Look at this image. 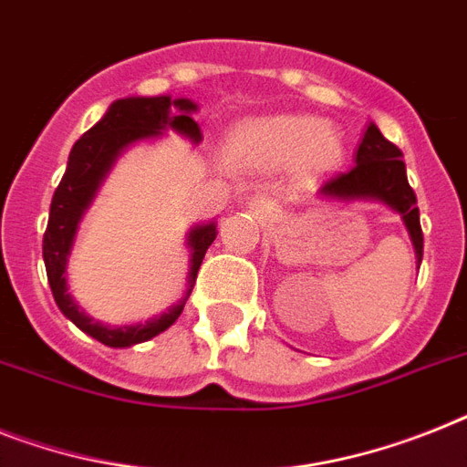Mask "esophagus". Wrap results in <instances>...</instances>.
<instances>
[{"label": "esophagus", "mask_w": 467, "mask_h": 467, "mask_svg": "<svg viewBox=\"0 0 467 467\" xmlns=\"http://www.w3.org/2000/svg\"><path fill=\"white\" fill-rule=\"evenodd\" d=\"M249 208H252V213L264 215V213H268V211H271V203H268L264 196H254V199L249 201Z\"/></svg>", "instance_id": "1"}]
</instances>
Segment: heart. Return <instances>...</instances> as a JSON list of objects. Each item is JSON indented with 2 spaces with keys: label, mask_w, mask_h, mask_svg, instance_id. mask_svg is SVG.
<instances>
[{
  "label": "heart",
  "mask_w": 467,
  "mask_h": 467,
  "mask_svg": "<svg viewBox=\"0 0 467 467\" xmlns=\"http://www.w3.org/2000/svg\"><path fill=\"white\" fill-rule=\"evenodd\" d=\"M234 161L283 168L302 162L324 170L340 161L343 143L336 127L312 115H271L246 119L227 139Z\"/></svg>",
  "instance_id": "obj_1"
}]
</instances>
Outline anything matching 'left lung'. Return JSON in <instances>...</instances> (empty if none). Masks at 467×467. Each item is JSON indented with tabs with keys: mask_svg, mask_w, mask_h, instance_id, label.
<instances>
[{
	"mask_svg": "<svg viewBox=\"0 0 467 467\" xmlns=\"http://www.w3.org/2000/svg\"><path fill=\"white\" fill-rule=\"evenodd\" d=\"M319 199L333 201H379L393 208L403 218L410 233L415 259L422 261V227L415 192L408 184L405 162L400 148L393 146L377 124H369L358 146L355 165L345 172L331 174L321 184Z\"/></svg>",
	"mask_w": 467,
	"mask_h": 467,
	"instance_id": "1",
	"label": "left lung"
}]
</instances>
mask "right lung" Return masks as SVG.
Listing matches in <instances>:
<instances>
[{
	"label": "right lung",
	"instance_id": "1",
	"mask_svg": "<svg viewBox=\"0 0 467 467\" xmlns=\"http://www.w3.org/2000/svg\"><path fill=\"white\" fill-rule=\"evenodd\" d=\"M192 112H196V102H192L189 98L155 96L115 100L100 122L90 127L74 143L69 162H67V172L49 203V221L43 237V259L57 306L83 333H88L90 338L100 340L108 348H131L136 343H146L177 321L192 287H194L201 261L206 256L208 246L213 244L218 230H215V223H206V225L192 227V233L187 234V246L192 249V266H189V290L182 302L148 321L108 326L90 319L88 314L78 309V305L69 295V287H67V261H69L71 246H74L78 221L90 206L102 180L108 177L109 168L115 165V161L129 143L161 136L165 129H172L177 134L187 136L189 141L199 143L201 129L194 122Z\"/></svg>",
	"mask_w": 467,
	"mask_h": 467
}]
</instances>
